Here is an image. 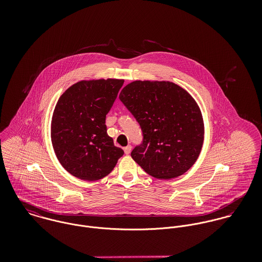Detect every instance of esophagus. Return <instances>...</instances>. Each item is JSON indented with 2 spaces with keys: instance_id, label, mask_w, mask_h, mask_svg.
Listing matches in <instances>:
<instances>
[{
  "instance_id": "1",
  "label": "esophagus",
  "mask_w": 262,
  "mask_h": 262,
  "mask_svg": "<svg viewBox=\"0 0 262 262\" xmlns=\"http://www.w3.org/2000/svg\"><path fill=\"white\" fill-rule=\"evenodd\" d=\"M131 150H132V146H131V145H127L126 147H124V152H125V154H129V153L131 152Z\"/></svg>"
}]
</instances>
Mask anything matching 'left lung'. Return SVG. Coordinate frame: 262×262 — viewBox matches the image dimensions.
Masks as SVG:
<instances>
[{"label":"left lung","instance_id":"8db88e82","mask_svg":"<svg viewBox=\"0 0 262 262\" xmlns=\"http://www.w3.org/2000/svg\"><path fill=\"white\" fill-rule=\"evenodd\" d=\"M121 102L140 124L143 142L132 158L158 180L178 178L194 164L204 143V121L194 99L171 81L135 80Z\"/></svg>","mask_w":262,"mask_h":262}]
</instances>
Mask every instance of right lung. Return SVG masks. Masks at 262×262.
Returning a JSON list of instances; mask_svg holds the SVG:
<instances>
[{"label":"right lung","instance_id":"1","mask_svg":"<svg viewBox=\"0 0 262 262\" xmlns=\"http://www.w3.org/2000/svg\"><path fill=\"white\" fill-rule=\"evenodd\" d=\"M124 79L80 80L58 99L51 119V142L63 168L82 181L107 177L124 151L107 133L106 115Z\"/></svg>","mask_w":262,"mask_h":262}]
</instances>
